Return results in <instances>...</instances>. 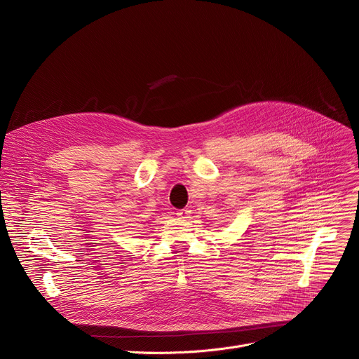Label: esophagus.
Returning a JSON list of instances; mask_svg holds the SVG:
<instances>
[{
	"label": "esophagus",
	"mask_w": 359,
	"mask_h": 359,
	"mask_svg": "<svg viewBox=\"0 0 359 359\" xmlns=\"http://www.w3.org/2000/svg\"><path fill=\"white\" fill-rule=\"evenodd\" d=\"M176 215H177L179 218H189V215H191V211L187 210V208H184V210H179V211L176 212Z\"/></svg>",
	"instance_id": "34e87169"
}]
</instances>
